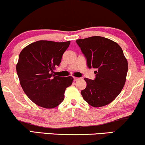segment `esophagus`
I'll return each instance as SVG.
<instances>
[{
  "mask_svg": "<svg viewBox=\"0 0 145 145\" xmlns=\"http://www.w3.org/2000/svg\"><path fill=\"white\" fill-rule=\"evenodd\" d=\"M80 78H78V77H74V81H76V80H79Z\"/></svg>",
  "mask_w": 145,
  "mask_h": 145,
  "instance_id": "esophagus-1",
  "label": "esophagus"
}]
</instances>
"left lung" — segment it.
Here are the masks:
<instances>
[{
	"label": "left lung",
	"mask_w": 145,
	"mask_h": 145,
	"mask_svg": "<svg viewBox=\"0 0 145 145\" xmlns=\"http://www.w3.org/2000/svg\"><path fill=\"white\" fill-rule=\"evenodd\" d=\"M76 42L86 58L89 68L96 70L95 80L84 78L86 87L80 92L83 99L93 107L110 104L126 82L128 62L123 50L113 40L99 36Z\"/></svg>",
	"instance_id": "8db88e82"
}]
</instances>
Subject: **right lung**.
<instances>
[{"label": "right lung", "instance_id": "right-lung-1", "mask_svg": "<svg viewBox=\"0 0 145 145\" xmlns=\"http://www.w3.org/2000/svg\"><path fill=\"white\" fill-rule=\"evenodd\" d=\"M70 43L39 40L20 52L16 64L20 84L27 97L39 106L55 108L63 102L66 89L72 83L71 76L53 74Z\"/></svg>", "mask_w": 145, "mask_h": 145}]
</instances>
